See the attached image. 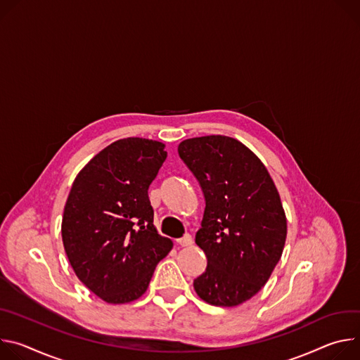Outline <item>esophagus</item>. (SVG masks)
Returning <instances> with one entry per match:
<instances>
[{
	"mask_svg": "<svg viewBox=\"0 0 360 360\" xmlns=\"http://www.w3.org/2000/svg\"><path fill=\"white\" fill-rule=\"evenodd\" d=\"M177 245H179L180 248H190V246L193 245V238H191V236H190V234H186L184 237L179 238V240H177Z\"/></svg>",
	"mask_w": 360,
	"mask_h": 360,
	"instance_id": "1",
	"label": "esophagus"
}]
</instances>
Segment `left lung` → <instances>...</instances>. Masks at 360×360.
<instances>
[{"instance_id":"left-lung-1","label":"left lung","mask_w":360,"mask_h":360,"mask_svg":"<svg viewBox=\"0 0 360 360\" xmlns=\"http://www.w3.org/2000/svg\"><path fill=\"white\" fill-rule=\"evenodd\" d=\"M179 154L205 194L195 245L207 257L194 278L197 296L233 307L252 299L282 257L288 220L281 195L262 160L227 136L187 139Z\"/></svg>"}]
</instances>
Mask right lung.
<instances>
[{
  "label": "right lung",
  "mask_w": 360,
  "mask_h": 360,
  "mask_svg": "<svg viewBox=\"0 0 360 360\" xmlns=\"http://www.w3.org/2000/svg\"><path fill=\"white\" fill-rule=\"evenodd\" d=\"M165 147L140 137L111 143L77 174L67 197L65 255L82 283L107 303L141 297L173 249L153 224L147 193L167 157Z\"/></svg>",
  "instance_id": "right-lung-1"
}]
</instances>
